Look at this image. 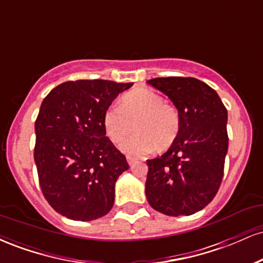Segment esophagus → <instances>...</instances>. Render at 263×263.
I'll return each mask as SVG.
<instances>
[{"label":"esophagus","mask_w":263,"mask_h":263,"mask_svg":"<svg viewBox=\"0 0 263 263\" xmlns=\"http://www.w3.org/2000/svg\"><path fill=\"white\" fill-rule=\"evenodd\" d=\"M127 162H128L129 165H134L136 163V159L132 158V157H127Z\"/></svg>","instance_id":"obj_1"}]
</instances>
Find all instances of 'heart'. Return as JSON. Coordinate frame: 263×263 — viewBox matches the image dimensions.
Here are the masks:
<instances>
[{"instance_id":"heart-1","label":"heart","mask_w":263,"mask_h":263,"mask_svg":"<svg viewBox=\"0 0 263 263\" xmlns=\"http://www.w3.org/2000/svg\"><path fill=\"white\" fill-rule=\"evenodd\" d=\"M137 135L122 144L129 156L142 157L157 148H167L176 141L180 127L177 108L165 104L158 92L151 89H137L126 93L120 106L112 105L104 115L107 137L121 143L132 132Z\"/></svg>"}]
</instances>
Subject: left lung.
<instances>
[{
    "label": "left lung",
    "instance_id": "left-lung-1",
    "mask_svg": "<svg viewBox=\"0 0 263 263\" xmlns=\"http://www.w3.org/2000/svg\"><path fill=\"white\" fill-rule=\"evenodd\" d=\"M147 83L171 99L180 120L170 149L147 159V200L165 215H192L213 200L221 184L228 111L215 90L195 78H156Z\"/></svg>",
    "mask_w": 263,
    "mask_h": 263
}]
</instances>
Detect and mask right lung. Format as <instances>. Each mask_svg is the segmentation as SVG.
Masks as SVG:
<instances>
[{"mask_svg": "<svg viewBox=\"0 0 263 263\" xmlns=\"http://www.w3.org/2000/svg\"><path fill=\"white\" fill-rule=\"evenodd\" d=\"M132 85L65 81L42 102L34 125L39 185L50 206L65 218L91 221L112 208L115 183L129 167L106 137L104 115Z\"/></svg>", "mask_w": 263, "mask_h": 263, "instance_id": "right-lung-1", "label": "right lung"}]
</instances>
